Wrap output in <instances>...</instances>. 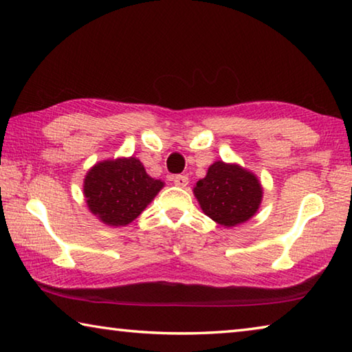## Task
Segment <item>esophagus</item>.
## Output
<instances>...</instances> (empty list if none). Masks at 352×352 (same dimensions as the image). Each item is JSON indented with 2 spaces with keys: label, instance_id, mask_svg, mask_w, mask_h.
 <instances>
[{
  "label": "esophagus",
  "instance_id": "esophagus-1",
  "mask_svg": "<svg viewBox=\"0 0 352 352\" xmlns=\"http://www.w3.org/2000/svg\"><path fill=\"white\" fill-rule=\"evenodd\" d=\"M172 182H174L175 186H180V188H184L189 182V178L186 175H174L172 177Z\"/></svg>",
  "mask_w": 352,
  "mask_h": 352
}]
</instances>
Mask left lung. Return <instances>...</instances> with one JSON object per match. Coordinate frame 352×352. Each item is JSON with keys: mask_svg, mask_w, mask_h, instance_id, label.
Segmentation results:
<instances>
[{"mask_svg": "<svg viewBox=\"0 0 352 352\" xmlns=\"http://www.w3.org/2000/svg\"><path fill=\"white\" fill-rule=\"evenodd\" d=\"M201 210L214 222L234 226L258 211L262 188L253 174L237 164L216 162L194 188Z\"/></svg>", "mask_w": 352, "mask_h": 352, "instance_id": "left-lung-1", "label": "left lung"}]
</instances>
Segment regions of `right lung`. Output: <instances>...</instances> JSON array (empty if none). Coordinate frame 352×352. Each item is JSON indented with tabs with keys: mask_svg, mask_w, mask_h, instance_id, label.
<instances>
[{
	"mask_svg": "<svg viewBox=\"0 0 352 352\" xmlns=\"http://www.w3.org/2000/svg\"><path fill=\"white\" fill-rule=\"evenodd\" d=\"M163 188V182L146 174L144 166L133 157L102 162L85 177L87 205L104 223L127 225L144 211Z\"/></svg>",
	"mask_w": 352,
	"mask_h": 352,
	"instance_id": "add662e5",
	"label": "right lung"
}]
</instances>
